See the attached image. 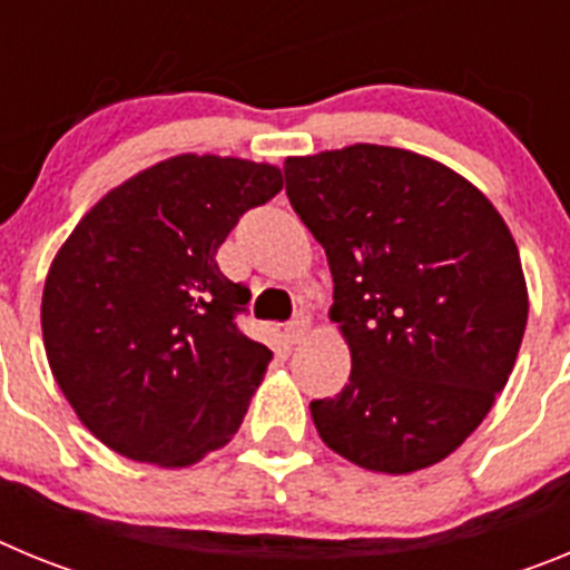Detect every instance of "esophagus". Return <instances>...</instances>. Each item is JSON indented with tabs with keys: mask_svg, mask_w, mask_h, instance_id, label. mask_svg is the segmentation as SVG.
<instances>
[{
	"mask_svg": "<svg viewBox=\"0 0 570 570\" xmlns=\"http://www.w3.org/2000/svg\"><path fill=\"white\" fill-rule=\"evenodd\" d=\"M305 331H308V316H305V314L294 316V320H291L288 325H285V340H288L291 345H296V342H299L302 336H305Z\"/></svg>",
	"mask_w": 570,
	"mask_h": 570,
	"instance_id": "obj_1",
	"label": "esophagus"
}]
</instances>
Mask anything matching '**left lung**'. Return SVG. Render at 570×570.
I'll return each mask as SVG.
<instances>
[{
	"mask_svg": "<svg viewBox=\"0 0 570 570\" xmlns=\"http://www.w3.org/2000/svg\"><path fill=\"white\" fill-rule=\"evenodd\" d=\"M285 190L328 254L351 376L311 402L322 442L382 473L445 460L485 420L520 354V250L480 190L385 145L285 159Z\"/></svg>",
	"mask_w": 570,
	"mask_h": 570,
	"instance_id": "obj_1",
	"label": "left lung"
}]
</instances>
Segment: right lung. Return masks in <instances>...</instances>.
<instances>
[{
    "label": "right lung",
    "instance_id": "add662e5",
    "mask_svg": "<svg viewBox=\"0 0 570 570\" xmlns=\"http://www.w3.org/2000/svg\"><path fill=\"white\" fill-rule=\"evenodd\" d=\"M279 190L274 165L174 156L110 190L68 236L45 282V351L110 451L183 468L239 431L274 354L242 334L250 288L219 271L216 248Z\"/></svg>",
    "mask_w": 570,
    "mask_h": 570
}]
</instances>
